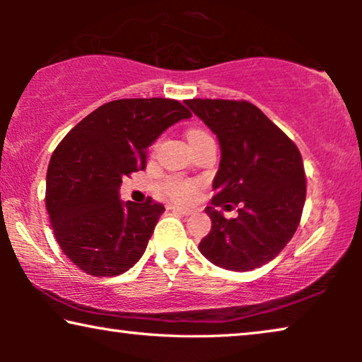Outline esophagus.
<instances>
[{
	"label": "esophagus",
	"instance_id": "1",
	"mask_svg": "<svg viewBox=\"0 0 362 362\" xmlns=\"http://www.w3.org/2000/svg\"><path fill=\"white\" fill-rule=\"evenodd\" d=\"M173 211L175 212H180V214H182V216H189V214H192V211L191 209H186V207H180V206H173L171 207Z\"/></svg>",
	"mask_w": 362,
	"mask_h": 362
}]
</instances>
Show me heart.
Returning <instances> with one entry per match:
<instances>
[{"mask_svg": "<svg viewBox=\"0 0 362 362\" xmlns=\"http://www.w3.org/2000/svg\"><path fill=\"white\" fill-rule=\"evenodd\" d=\"M207 135H209V133H206L204 130H197V128H196V130H191L189 133H187V140H189V143H191V141L197 140V138L207 136ZM166 192L175 201L187 202V201H191L192 197H194L196 187H194V185H191V182L180 181V180H173V181L168 182Z\"/></svg>", "mask_w": 362, "mask_h": 362, "instance_id": "obj_1", "label": "heart"}]
</instances>
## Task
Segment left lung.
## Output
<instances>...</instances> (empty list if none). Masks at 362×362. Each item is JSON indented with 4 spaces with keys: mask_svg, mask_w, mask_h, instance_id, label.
I'll return each mask as SVG.
<instances>
[{
    "mask_svg": "<svg viewBox=\"0 0 362 362\" xmlns=\"http://www.w3.org/2000/svg\"><path fill=\"white\" fill-rule=\"evenodd\" d=\"M219 140L214 197L206 207L211 232L201 254L217 267L249 272L274 260L293 237L306 197L298 148L265 113L245 100L192 98L185 102ZM240 204L226 220L215 207Z\"/></svg>",
    "mask_w": 362,
    "mask_h": 362,
    "instance_id": "1",
    "label": "left lung"
}]
</instances>
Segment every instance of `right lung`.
I'll return each mask as SVG.
<instances>
[{
    "instance_id": "obj_1",
    "label": "right lung",
    "mask_w": 362,
    "mask_h": 362,
    "mask_svg": "<svg viewBox=\"0 0 362 362\" xmlns=\"http://www.w3.org/2000/svg\"><path fill=\"white\" fill-rule=\"evenodd\" d=\"M191 117L171 98H122L78 122L52 153L46 207L56 240L78 269L115 276L145 254L163 204L118 194L122 177L146 168V150L166 128Z\"/></svg>"
}]
</instances>
